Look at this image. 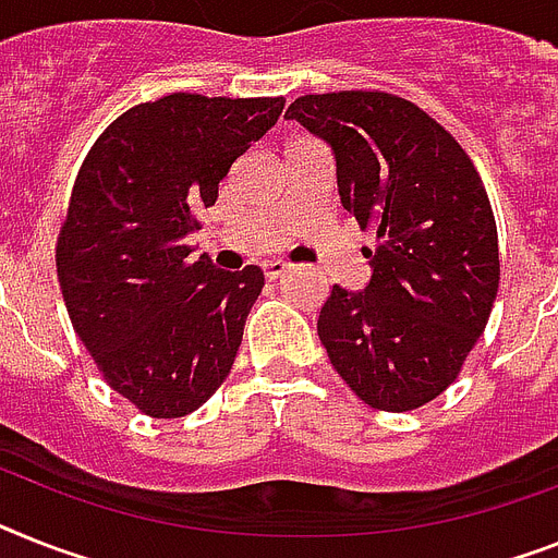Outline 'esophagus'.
I'll list each match as a JSON object with an SVG mask.
<instances>
[{"label": "esophagus", "instance_id": "esophagus-1", "mask_svg": "<svg viewBox=\"0 0 558 558\" xmlns=\"http://www.w3.org/2000/svg\"><path fill=\"white\" fill-rule=\"evenodd\" d=\"M262 270H265V276H268V279H279V276L288 274L290 265H288V262H282V259H270V262H265V265H262Z\"/></svg>", "mask_w": 558, "mask_h": 558}]
</instances>
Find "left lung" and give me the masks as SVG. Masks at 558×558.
<instances>
[{
	"instance_id": "obj_1",
	"label": "left lung",
	"mask_w": 558,
	"mask_h": 558,
	"mask_svg": "<svg viewBox=\"0 0 558 558\" xmlns=\"http://www.w3.org/2000/svg\"><path fill=\"white\" fill-rule=\"evenodd\" d=\"M284 117L328 142L342 207L376 230L365 290L333 284L322 305L330 365L376 411H416L456 381L494 311L499 239L482 177L436 119L393 94H307Z\"/></svg>"
}]
</instances>
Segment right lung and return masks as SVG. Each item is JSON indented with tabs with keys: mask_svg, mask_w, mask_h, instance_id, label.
<instances>
[{
	"mask_svg": "<svg viewBox=\"0 0 558 558\" xmlns=\"http://www.w3.org/2000/svg\"><path fill=\"white\" fill-rule=\"evenodd\" d=\"M282 96L170 94L124 110L87 150L57 239L73 330L110 388L179 418L228 379L265 274L219 270L185 236Z\"/></svg>",
	"mask_w": 558,
	"mask_h": 558,
	"instance_id": "1",
	"label": "right lung"
}]
</instances>
